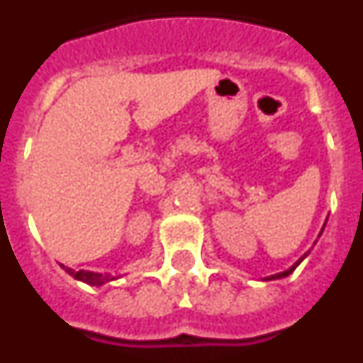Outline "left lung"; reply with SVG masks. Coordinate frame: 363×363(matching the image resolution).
<instances>
[{"label": "left lung", "instance_id": "8db88e82", "mask_svg": "<svg viewBox=\"0 0 363 363\" xmlns=\"http://www.w3.org/2000/svg\"><path fill=\"white\" fill-rule=\"evenodd\" d=\"M306 256H307V255H306ZM306 256H301V258L298 259L296 264H294L293 267H291V269H287V271H284V272H278V274H272V277H269V280H274V278H285V277H289L291 272H293L294 269H296L298 265H300V262H301V259H303V258H306Z\"/></svg>", "mask_w": 363, "mask_h": 363}]
</instances>
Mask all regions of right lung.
Wrapping results in <instances>:
<instances>
[{"instance_id": "right-lung-1", "label": "right lung", "mask_w": 363, "mask_h": 363, "mask_svg": "<svg viewBox=\"0 0 363 363\" xmlns=\"http://www.w3.org/2000/svg\"><path fill=\"white\" fill-rule=\"evenodd\" d=\"M63 267V265H62ZM65 271L69 272L70 277H74L76 278V280H82V281H85V284H89V285H101V284H105V281H108V280H114V278H111V277H107V274H101V272H91V271H72V269H69V267H65Z\"/></svg>"}]
</instances>
